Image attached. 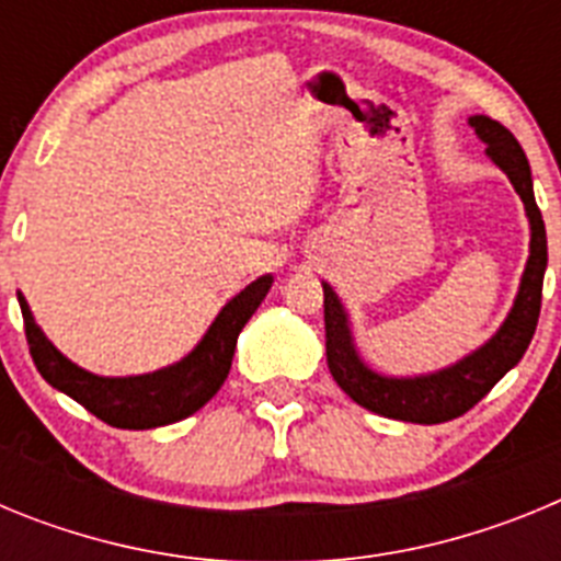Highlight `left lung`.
I'll return each mask as SVG.
<instances>
[{
	"mask_svg": "<svg viewBox=\"0 0 561 561\" xmlns=\"http://www.w3.org/2000/svg\"><path fill=\"white\" fill-rule=\"evenodd\" d=\"M469 126L474 128L478 140L485 142V157L508 176L528 216V261H525L519 289L512 309L489 340L453 362L447 368L419 376H388L379 374L362 359L351 329V314L331 284L323 280L325 306V356L329 370L359 408L376 415L410 424H440L453 421L472 410L489 390L503 379L508 370L523 359L525 348L531 345L537 331L539 306H542V277L548 266V238L545 221L534 199L531 165L525 160V151L514 140V134L485 114H472Z\"/></svg>",
	"mask_w": 561,
	"mask_h": 561,
	"instance_id": "left-lung-1",
	"label": "left lung"
}]
</instances>
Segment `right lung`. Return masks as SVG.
Wrapping results in <instances>:
<instances>
[{
    "label": "right lung",
    "mask_w": 561,
    "mask_h": 561,
    "mask_svg": "<svg viewBox=\"0 0 561 561\" xmlns=\"http://www.w3.org/2000/svg\"><path fill=\"white\" fill-rule=\"evenodd\" d=\"M272 284H275L272 275L252 280L221 306L205 336L180 362L140 376H98L81 368L67 359L38 329L22 291H19V306H22L30 356L36 362L38 374L53 388L76 399L112 427L153 430L187 419L219 393L230 374L238 334L250 323V317L255 314Z\"/></svg>",
    "instance_id": "1"
}]
</instances>
